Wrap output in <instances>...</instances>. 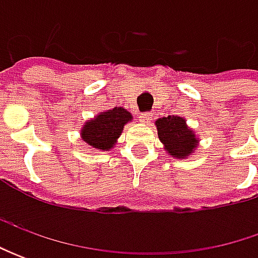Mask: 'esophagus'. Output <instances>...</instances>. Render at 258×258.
<instances>
[{"instance_id": "obj_1", "label": "esophagus", "mask_w": 258, "mask_h": 258, "mask_svg": "<svg viewBox=\"0 0 258 258\" xmlns=\"http://www.w3.org/2000/svg\"><path fill=\"white\" fill-rule=\"evenodd\" d=\"M139 120L144 122V123H151V122H152V113H151V112L139 113Z\"/></svg>"}]
</instances>
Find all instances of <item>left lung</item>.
Instances as JSON below:
<instances>
[{
    "label": "left lung",
    "mask_w": 258,
    "mask_h": 258,
    "mask_svg": "<svg viewBox=\"0 0 258 258\" xmlns=\"http://www.w3.org/2000/svg\"><path fill=\"white\" fill-rule=\"evenodd\" d=\"M156 129L165 149L175 158H186L197 148V138L179 116H168L156 120Z\"/></svg>",
    "instance_id": "left-lung-1"
}]
</instances>
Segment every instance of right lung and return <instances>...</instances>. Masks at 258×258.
Returning <instances> with one entry per match:
<instances>
[{"mask_svg":"<svg viewBox=\"0 0 258 258\" xmlns=\"http://www.w3.org/2000/svg\"><path fill=\"white\" fill-rule=\"evenodd\" d=\"M132 119V114L123 107H114L103 113L97 114L94 119L83 126L82 138L89 146L100 151L110 149L122 134L123 126Z\"/></svg>","mask_w":258,"mask_h":258,"instance_id":"right-lung-1","label":"right lung"}]
</instances>
